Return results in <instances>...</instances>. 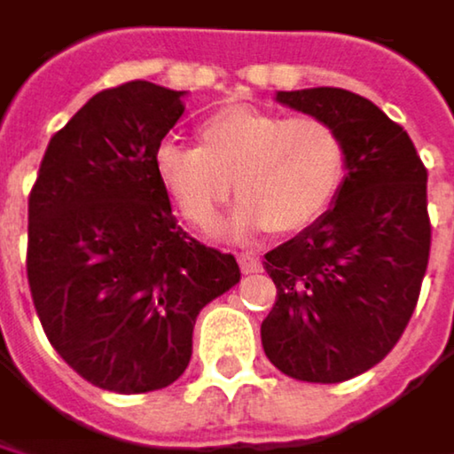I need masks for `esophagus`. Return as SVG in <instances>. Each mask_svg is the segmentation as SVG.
I'll list each match as a JSON object with an SVG mask.
<instances>
[{
  "instance_id": "obj_1",
  "label": "esophagus",
  "mask_w": 454,
  "mask_h": 454,
  "mask_svg": "<svg viewBox=\"0 0 454 454\" xmlns=\"http://www.w3.org/2000/svg\"><path fill=\"white\" fill-rule=\"evenodd\" d=\"M239 266H242L245 274H258V271L263 269L261 258H255V255H250V253H242V255H239Z\"/></svg>"
}]
</instances>
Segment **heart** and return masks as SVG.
<instances>
[{
    "label": "heart",
    "mask_w": 454,
    "mask_h": 454,
    "mask_svg": "<svg viewBox=\"0 0 454 454\" xmlns=\"http://www.w3.org/2000/svg\"><path fill=\"white\" fill-rule=\"evenodd\" d=\"M348 148L335 124L255 106H229L199 124V145L161 140L153 172L177 212L212 231L234 180L242 193L229 231L293 234L317 223L335 201Z\"/></svg>",
    "instance_id": "heart-1"
}]
</instances>
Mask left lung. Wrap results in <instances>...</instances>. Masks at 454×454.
<instances>
[{
    "mask_svg": "<svg viewBox=\"0 0 454 454\" xmlns=\"http://www.w3.org/2000/svg\"><path fill=\"white\" fill-rule=\"evenodd\" d=\"M277 103L335 124L348 148L330 209L266 253L277 303L261 325L269 362L306 383H343L402 338L428 266V172L410 135L372 100L338 90H279Z\"/></svg>",
    "mask_w": 454,
    "mask_h": 454,
    "instance_id": "left-lung-1",
    "label": "left lung"
}]
</instances>
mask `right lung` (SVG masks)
<instances>
[{"label": "right lung", "mask_w": 454, "mask_h": 454, "mask_svg": "<svg viewBox=\"0 0 454 454\" xmlns=\"http://www.w3.org/2000/svg\"><path fill=\"white\" fill-rule=\"evenodd\" d=\"M180 90L127 82L92 95L44 151L28 196V287L84 380L116 394L175 383L199 311L239 285L234 255L191 239L153 172Z\"/></svg>", "instance_id": "1"}]
</instances>
